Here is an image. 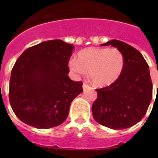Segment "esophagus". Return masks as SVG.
<instances>
[{
	"label": "esophagus",
	"mask_w": 158,
	"mask_h": 158,
	"mask_svg": "<svg viewBox=\"0 0 158 158\" xmlns=\"http://www.w3.org/2000/svg\"><path fill=\"white\" fill-rule=\"evenodd\" d=\"M89 88H90V85L87 84V82H84V84H83V89H84V90L89 89Z\"/></svg>",
	"instance_id": "esophagus-1"
}]
</instances>
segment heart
Listing matches in <instances>:
<instances>
[{
  "label": "heart",
  "instance_id": "obj_1",
  "mask_svg": "<svg viewBox=\"0 0 158 158\" xmlns=\"http://www.w3.org/2000/svg\"><path fill=\"white\" fill-rule=\"evenodd\" d=\"M69 66L76 75H85L89 71L92 82L103 87L111 84L120 76L125 59L116 48H89L79 52L78 59L72 58Z\"/></svg>",
  "mask_w": 158,
  "mask_h": 158
}]
</instances>
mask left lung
I'll list each match as a JSON object with an SVG mask.
<instances>
[{
  "mask_svg": "<svg viewBox=\"0 0 158 158\" xmlns=\"http://www.w3.org/2000/svg\"><path fill=\"white\" fill-rule=\"evenodd\" d=\"M111 45L122 52L125 66L116 81L96 89L98 98L92 106L94 120L113 130L130 128L142 120L152 97V84L147 61L135 48L119 40Z\"/></svg>",
  "mask_w": 158,
  "mask_h": 158,
  "instance_id": "1",
  "label": "left lung"
}]
</instances>
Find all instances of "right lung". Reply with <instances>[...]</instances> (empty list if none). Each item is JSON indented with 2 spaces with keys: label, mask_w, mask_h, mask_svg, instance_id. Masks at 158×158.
I'll use <instances>...</instances> for the list:
<instances>
[{
  "label": "right lung",
  "mask_w": 158,
  "mask_h": 158,
  "mask_svg": "<svg viewBox=\"0 0 158 158\" xmlns=\"http://www.w3.org/2000/svg\"><path fill=\"white\" fill-rule=\"evenodd\" d=\"M74 47L63 41H46L28 48L11 70L9 99L16 116L38 129L56 127L68 116L83 83L67 74Z\"/></svg>",
  "instance_id": "add662e5"
}]
</instances>
